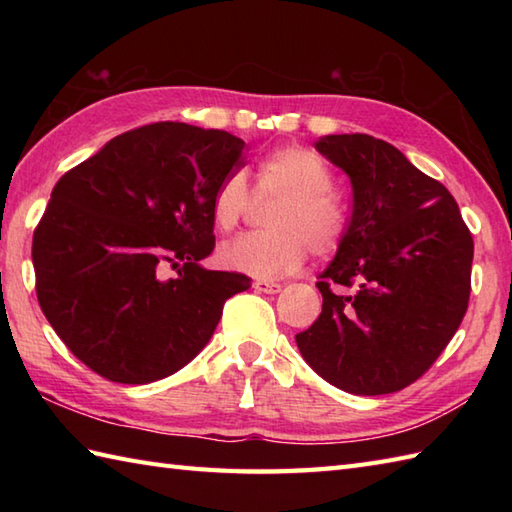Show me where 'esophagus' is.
<instances>
[{
	"mask_svg": "<svg viewBox=\"0 0 512 512\" xmlns=\"http://www.w3.org/2000/svg\"><path fill=\"white\" fill-rule=\"evenodd\" d=\"M253 286L257 292H266V295H277V292L281 290V284H277V281H268V279H257Z\"/></svg>",
	"mask_w": 512,
	"mask_h": 512,
	"instance_id": "obj_1",
	"label": "esophagus"
}]
</instances>
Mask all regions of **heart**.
<instances>
[{
    "label": "heart",
    "mask_w": 512,
    "mask_h": 512,
    "mask_svg": "<svg viewBox=\"0 0 512 512\" xmlns=\"http://www.w3.org/2000/svg\"><path fill=\"white\" fill-rule=\"evenodd\" d=\"M334 176L319 154L288 145L268 154L257 169V198L277 202L266 215V231L244 233L220 250L222 264L239 273L275 279L314 257H328L347 233V206L332 191ZM253 206L244 171H231L211 195V217L220 231H233Z\"/></svg>",
    "instance_id": "1"
}]
</instances>
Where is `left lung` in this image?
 Instances as JSON below:
<instances>
[{
    "label": "left lung",
    "instance_id": "obj_1",
    "mask_svg": "<svg viewBox=\"0 0 512 512\" xmlns=\"http://www.w3.org/2000/svg\"><path fill=\"white\" fill-rule=\"evenodd\" d=\"M317 149L352 182V215L295 339L306 363L356 396L400 391L436 363L469 308L473 237L442 182L385 140L332 134Z\"/></svg>",
    "mask_w": 512,
    "mask_h": 512
}]
</instances>
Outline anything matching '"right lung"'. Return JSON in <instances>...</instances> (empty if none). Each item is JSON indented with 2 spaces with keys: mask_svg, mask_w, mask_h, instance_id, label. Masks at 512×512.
Masks as SVG:
<instances>
[{
  "mask_svg": "<svg viewBox=\"0 0 512 512\" xmlns=\"http://www.w3.org/2000/svg\"><path fill=\"white\" fill-rule=\"evenodd\" d=\"M244 151L222 129L154 123L54 184L32 237L35 290L92 372L125 385L176 374L209 343L226 299L248 290L246 275L200 266L215 248L213 189Z\"/></svg>",
  "mask_w": 512,
  "mask_h": 512,
  "instance_id": "obj_1",
  "label": "right lung"
}]
</instances>
